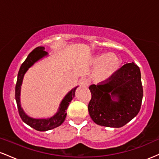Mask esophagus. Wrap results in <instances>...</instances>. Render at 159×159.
Wrapping results in <instances>:
<instances>
[{"label":"esophagus","mask_w":159,"mask_h":159,"mask_svg":"<svg viewBox=\"0 0 159 159\" xmlns=\"http://www.w3.org/2000/svg\"><path fill=\"white\" fill-rule=\"evenodd\" d=\"M80 84L82 87H87L89 86V81L87 78H81V81H80Z\"/></svg>","instance_id":"obj_1"}]
</instances>
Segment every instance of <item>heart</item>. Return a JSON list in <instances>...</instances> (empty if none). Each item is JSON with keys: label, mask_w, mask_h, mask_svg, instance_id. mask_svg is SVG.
Instances as JSON below:
<instances>
[{"label": "heart", "mask_w": 159, "mask_h": 159, "mask_svg": "<svg viewBox=\"0 0 159 159\" xmlns=\"http://www.w3.org/2000/svg\"><path fill=\"white\" fill-rule=\"evenodd\" d=\"M96 65L100 66L99 75L101 77L107 78L110 76L113 72H115L118 68L117 59L113 55L102 54L98 56L95 59Z\"/></svg>", "instance_id": "obj_1"}]
</instances>
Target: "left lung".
<instances>
[{"label":"left lung","mask_w":159,"mask_h":159,"mask_svg":"<svg viewBox=\"0 0 159 159\" xmlns=\"http://www.w3.org/2000/svg\"><path fill=\"white\" fill-rule=\"evenodd\" d=\"M88 111L94 123L105 127L125 125L139 113L143 98L140 68L134 63L123 65L110 78L92 84Z\"/></svg>","instance_id":"obj_1"}]
</instances>
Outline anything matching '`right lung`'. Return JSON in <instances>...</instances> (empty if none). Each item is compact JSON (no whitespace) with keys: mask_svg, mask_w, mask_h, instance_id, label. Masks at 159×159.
Segmentation results:
<instances>
[{"mask_svg":"<svg viewBox=\"0 0 159 159\" xmlns=\"http://www.w3.org/2000/svg\"><path fill=\"white\" fill-rule=\"evenodd\" d=\"M48 55V52L45 51V48L43 46H39L32 51L28 54L24 63L20 67L19 73H18L17 82L16 84V100L17 103L18 110L20 116L23 122H25L27 125H30L33 129L39 132H45V131L51 130L54 128L60 126L62 123L64 122L66 116V110L69 103L72 101V98L75 97V93L78 87H75L72 90L66 95V96L62 100L60 107L57 114L51 118L48 119H34V118L30 117L25 114V111L21 107V102H20V93H21V86L22 84L23 78L25 74L28 70L30 66H32L36 61L43 58V57Z\"/></svg>","mask_w":159,"mask_h":159,"instance_id":"right-lung-1","label":"right lung"}]
</instances>
